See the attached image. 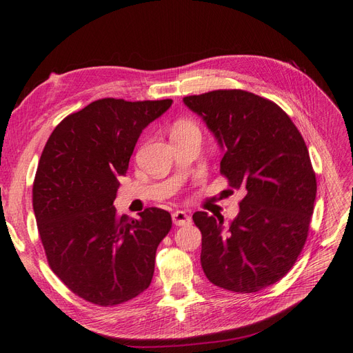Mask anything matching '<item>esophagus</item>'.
<instances>
[{
  "mask_svg": "<svg viewBox=\"0 0 353 353\" xmlns=\"http://www.w3.org/2000/svg\"><path fill=\"white\" fill-rule=\"evenodd\" d=\"M172 222L176 226H184L188 225L191 222V217L187 212H182V210H176L172 213Z\"/></svg>",
  "mask_w": 353,
  "mask_h": 353,
  "instance_id": "esophagus-1",
  "label": "esophagus"
}]
</instances>
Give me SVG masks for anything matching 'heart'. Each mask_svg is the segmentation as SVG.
Masks as SVG:
<instances>
[{
  "mask_svg": "<svg viewBox=\"0 0 353 353\" xmlns=\"http://www.w3.org/2000/svg\"><path fill=\"white\" fill-rule=\"evenodd\" d=\"M172 134H200V130L192 121L182 119L174 125Z\"/></svg>",
  "mask_w": 353,
  "mask_h": 353,
  "instance_id": "b5f03b06",
  "label": "heart"
}]
</instances>
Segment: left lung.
<instances>
[{
  "mask_svg": "<svg viewBox=\"0 0 353 353\" xmlns=\"http://www.w3.org/2000/svg\"><path fill=\"white\" fill-rule=\"evenodd\" d=\"M184 103L225 152L229 187L245 194L228 225L223 216L192 214L203 272L222 289L259 292L292 269L307 241L317 181L305 141L283 109L245 90L185 96Z\"/></svg>",
  "mask_w": 353,
  "mask_h": 353,
  "instance_id": "8db88e82",
  "label": "left lung"
}]
</instances>
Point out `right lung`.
I'll list each match as a JSON object with an SVG mask.
<instances>
[{"label": "right lung", "instance_id": "right-lung-1", "mask_svg": "<svg viewBox=\"0 0 353 353\" xmlns=\"http://www.w3.org/2000/svg\"><path fill=\"white\" fill-rule=\"evenodd\" d=\"M172 99H99L64 118L48 139L33 182V212L52 272L80 298L118 305L149 288L166 210L139 219L114 205L141 131Z\"/></svg>", "mask_w": 353, "mask_h": 353}]
</instances>
